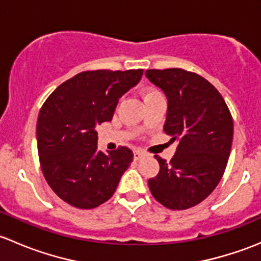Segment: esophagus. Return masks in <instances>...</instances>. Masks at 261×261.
<instances>
[{"instance_id": "34e87169", "label": "esophagus", "mask_w": 261, "mask_h": 261, "mask_svg": "<svg viewBox=\"0 0 261 261\" xmlns=\"http://www.w3.org/2000/svg\"><path fill=\"white\" fill-rule=\"evenodd\" d=\"M145 156V152L143 151V150H135L134 151V159L135 160H140L141 158Z\"/></svg>"}]
</instances>
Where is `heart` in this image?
<instances>
[{"label": "heart", "instance_id": "heart-1", "mask_svg": "<svg viewBox=\"0 0 261 261\" xmlns=\"http://www.w3.org/2000/svg\"><path fill=\"white\" fill-rule=\"evenodd\" d=\"M155 94H160V93L158 91H154V89H149V91L145 93V98H147V97L155 96Z\"/></svg>", "mask_w": 261, "mask_h": 261}]
</instances>
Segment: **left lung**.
I'll return each mask as SVG.
<instances>
[{"label": "left lung", "mask_w": 261, "mask_h": 261, "mask_svg": "<svg viewBox=\"0 0 261 261\" xmlns=\"http://www.w3.org/2000/svg\"><path fill=\"white\" fill-rule=\"evenodd\" d=\"M146 78L168 99L164 131L178 141L170 163L155 155L160 170L147 184L158 202L187 210L212 193L225 173L233 121L220 92L196 73L179 68L149 69Z\"/></svg>", "instance_id": "8db88e82"}]
</instances>
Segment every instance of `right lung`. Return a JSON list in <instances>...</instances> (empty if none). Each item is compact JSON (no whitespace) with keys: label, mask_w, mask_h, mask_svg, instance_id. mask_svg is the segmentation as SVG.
I'll return each instance as SVG.
<instances>
[{"label":"right lung","mask_w":261,"mask_h":261,"mask_svg":"<svg viewBox=\"0 0 261 261\" xmlns=\"http://www.w3.org/2000/svg\"><path fill=\"white\" fill-rule=\"evenodd\" d=\"M143 69L89 70L60 84L36 123L39 159L50 188L70 206L94 208L115 193L134 154L97 147L96 126L111 121L118 98L139 83Z\"/></svg>","instance_id":"obj_1"}]
</instances>
